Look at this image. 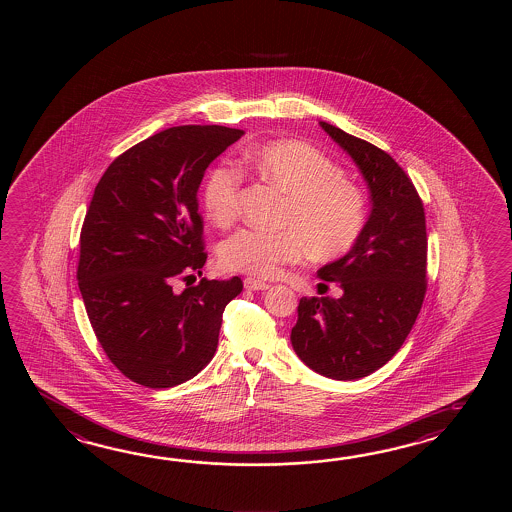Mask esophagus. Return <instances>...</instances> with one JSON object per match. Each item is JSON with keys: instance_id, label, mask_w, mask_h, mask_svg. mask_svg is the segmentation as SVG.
I'll use <instances>...</instances> for the list:
<instances>
[{"instance_id": "1", "label": "esophagus", "mask_w": 512, "mask_h": 512, "mask_svg": "<svg viewBox=\"0 0 512 512\" xmlns=\"http://www.w3.org/2000/svg\"><path fill=\"white\" fill-rule=\"evenodd\" d=\"M245 289H249V291H267L271 285L269 283L261 282V280H256V278H245Z\"/></svg>"}]
</instances>
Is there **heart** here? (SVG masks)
Wrapping results in <instances>:
<instances>
[{
  "mask_svg": "<svg viewBox=\"0 0 512 512\" xmlns=\"http://www.w3.org/2000/svg\"><path fill=\"white\" fill-rule=\"evenodd\" d=\"M247 163L261 179L285 194L280 232L241 229L221 243L219 261L229 271L271 278L285 263L304 256L337 258L348 252L366 225L364 192L327 155L296 139L254 146ZM241 172L230 163L214 164L201 188L207 218L219 227L238 212Z\"/></svg>",
  "mask_w": 512,
  "mask_h": 512,
  "instance_id": "obj_1",
  "label": "heart"
}]
</instances>
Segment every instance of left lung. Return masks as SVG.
I'll use <instances>...</instances> for the list:
<instances>
[{
    "label": "left lung",
    "instance_id": "8db88e82",
    "mask_svg": "<svg viewBox=\"0 0 512 512\" xmlns=\"http://www.w3.org/2000/svg\"><path fill=\"white\" fill-rule=\"evenodd\" d=\"M318 124L359 168L370 194V214L355 245L316 271L320 280L337 282L342 294L302 298L291 344L316 373L353 381L392 359L421 311L425 208L388 153L327 122Z\"/></svg>",
    "mask_w": 512,
    "mask_h": 512
}]
</instances>
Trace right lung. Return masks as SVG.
Returning <instances> with one entry per match:
<instances>
[{
	"label": "right lung",
	"instance_id": "add662e5",
	"mask_svg": "<svg viewBox=\"0 0 512 512\" xmlns=\"http://www.w3.org/2000/svg\"><path fill=\"white\" fill-rule=\"evenodd\" d=\"M245 131L175 126L119 155L98 181L80 234L78 289L109 360L148 388L190 381L218 348L238 276L175 291L207 261L197 192L208 164Z\"/></svg>",
	"mask_w": 512,
	"mask_h": 512
}]
</instances>
